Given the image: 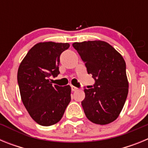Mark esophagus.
Listing matches in <instances>:
<instances>
[{
	"label": "esophagus",
	"mask_w": 148,
	"mask_h": 148,
	"mask_svg": "<svg viewBox=\"0 0 148 148\" xmlns=\"http://www.w3.org/2000/svg\"><path fill=\"white\" fill-rule=\"evenodd\" d=\"M71 90H72V91H76V90H78V88H77L76 87H75V86L71 85Z\"/></svg>",
	"instance_id": "34e87169"
}]
</instances>
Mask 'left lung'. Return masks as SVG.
<instances>
[{
	"label": "left lung",
	"mask_w": 148,
	"mask_h": 148,
	"mask_svg": "<svg viewBox=\"0 0 148 148\" xmlns=\"http://www.w3.org/2000/svg\"><path fill=\"white\" fill-rule=\"evenodd\" d=\"M95 84L84 88L82 101L87 118L98 125H107L118 118L128 93L126 64L122 56L102 40L73 43Z\"/></svg>",
	"instance_id": "left-lung-1"
}]
</instances>
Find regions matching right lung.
I'll return each instance as SVG.
<instances>
[{"label":"right lung","instance_id":"add662e5","mask_svg":"<svg viewBox=\"0 0 148 148\" xmlns=\"http://www.w3.org/2000/svg\"><path fill=\"white\" fill-rule=\"evenodd\" d=\"M69 47L68 43H38L29 49L18 68L23 105L32 119L42 126L58 122L71 100L70 85H53L49 79L60 73V56Z\"/></svg>","mask_w":148,"mask_h":148}]
</instances>
